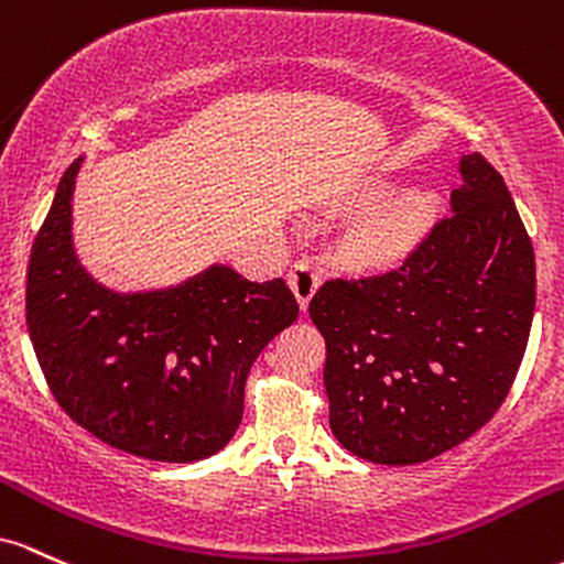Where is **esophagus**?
I'll list each match as a JSON object with an SVG mask.
<instances>
[{"label": "esophagus", "instance_id": "34e87169", "mask_svg": "<svg viewBox=\"0 0 564 564\" xmlns=\"http://www.w3.org/2000/svg\"><path fill=\"white\" fill-rule=\"evenodd\" d=\"M319 280H322V274L312 258H301V261H295L293 269H290L288 282H290V288H293L295 299H299L303 312H306L308 301H312L316 288H319Z\"/></svg>", "mask_w": 564, "mask_h": 564}]
</instances>
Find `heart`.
<instances>
[{
    "mask_svg": "<svg viewBox=\"0 0 564 564\" xmlns=\"http://www.w3.org/2000/svg\"><path fill=\"white\" fill-rule=\"evenodd\" d=\"M381 194V192H372ZM436 197L429 188H404L354 220L344 245L354 258L400 256L429 229Z\"/></svg>",
    "mask_w": 564,
    "mask_h": 564,
    "instance_id": "b5f03b06",
    "label": "heart"
}]
</instances>
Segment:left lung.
I'll return each mask as SVG.
<instances>
[{"label":"left lung","instance_id":"left-lung-1","mask_svg":"<svg viewBox=\"0 0 564 564\" xmlns=\"http://www.w3.org/2000/svg\"><path fill=\"white\" fill-rule=\"evenodd\" d=\"M453 213L402 261L335 276L308 303L327 346L330 429L372 464L410 466L469 440L501 408L535 308V256L482 154L460 160Z\"/></svg>","mask_w":564,"mask_h":564}]
</instances>
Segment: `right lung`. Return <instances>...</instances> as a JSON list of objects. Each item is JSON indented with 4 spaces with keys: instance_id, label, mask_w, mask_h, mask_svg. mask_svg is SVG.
Instances as JSON below:
<instances>
[{
    "instance_id": "right-lung-1",
    "label": "right lung",
    "mask_w": 564,
    "mask_h": 564,
    "mask_svg": "<svg viewBox=\"0 0 564 564\" xmlns=\"http://www.w3.org/2000/svg\"><path fill=\"white\" fill-rule=\"evenodd\" d=\"M79 164L63 173L26 276L29 335L55 402L138 458L192 464L224 451L250 367L299 319V301L284 280L250 282L229 265L151 293L106 290L74 256Z\"/></svg>"
}]
</instances>
